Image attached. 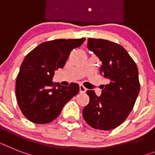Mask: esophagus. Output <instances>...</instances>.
Listing matches in <instances>:
<instances>
[{"instance_id":"esophagus-1","label":"esophagus","mask_w":155,"mask_h":155,"mask_svg":"<svg viewBox=\"0 0 155 155\" xmlns=\"http://www.w3.org/2000/svg\"><path fill=\"white\" fill-rule=\"evenodd\" d=\"M87 91V88L84 86L83 84H80V92H82V93H84V92H85Z\"/></svg>"}]
</instances>
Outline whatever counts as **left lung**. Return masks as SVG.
I'll use <instances>...</instances> for the list:
<instances>
[{"label":"left lung","instance_id":"left-lung-1","mask_svg":"<svg viewBox=\"0 0 155 155\" xmlns=\"http://www.w3.org/2000/svg\"><path fill=\"white\" fill-rule=\"evenodd\" d=\"M87 48L101 61L100 72L108 83L103 86L100 97L87 90L90 101L83 109V117L93 129L113 130L134 108L140 92L138 69L126 50L116 42L90 38Z\"/></svg>","mask_w":155,"mask_h":155}]
</instances>
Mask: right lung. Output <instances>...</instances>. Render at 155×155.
Segmentation results:
<instances>
[{
	"label": "right lung",
	"instance_id": "obj_1",
	"mask_svg": "<svg viewBox=\"0 0 155 155\" xmlns=\"http://www.w3.org/2000/svg\"><path fill=\"white\" fill-rule=\"evenodd\" d=\"M84 38L54 39L38 45L25 56L16 80V97L25 118L47 124L58 117L65 104L79 92V84L68 87L52 82L54 71L63 68L71 51L80 47Z\"/></svg>",
	"mask_w": 155,
	"mask_h": 155
}]
</instances>
